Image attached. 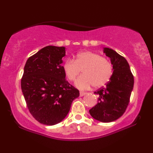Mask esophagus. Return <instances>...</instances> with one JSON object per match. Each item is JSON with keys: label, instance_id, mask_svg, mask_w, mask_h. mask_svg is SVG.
<instances>
[{"label": "esophagus", "instance_id": "34e87169", "mask_svg": "<svg viewBox=\"0 0 153 153\" xmlns=\"http://www.w3.org/2000/svg\"><path fill=\"white\" fill-rule=\"evenodd\" d=\"M79 94H80V96H81V97H83V96H84L85 95V94H86V93H84V92H80V93H79Z\"/></svg>", "mask_w": 153, "mask_h": 153}]
</instances>
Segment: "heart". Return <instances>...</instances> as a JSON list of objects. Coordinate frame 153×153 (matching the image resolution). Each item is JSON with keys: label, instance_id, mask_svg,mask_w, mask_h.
Wrapping results in <instances>:
<instances>
[{"label": "heart", "instance_id": "1", "mask_svg": "<svg viewBox=\"0 0 153 153\" xmlns=\"http://www.w3.org/2000/svg\"><path fill=\"white\" fill-rule=\"evenodd\" d=\"M83 68V76L75 82V85L80 90H87L93 85L96 88L104 86L109 81L113 74L110 62L90 51L80 52L75 56L74 61L68 59L62 65L65 74L71 81L76 79Z\"/></svg>", "mask_w": 153, "mask_h": 153}]
</instances>
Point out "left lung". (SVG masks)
Listing matches in <instances>:
<instances>
[{"label": "left lung", "instance_id": "1", "mask_svg": "<svg viewBox=\"0 0 153 153\" xmlns=\"http://www.w3.org/2000/svg\"><path fill=\"white\" fill-rule=\"evenodd\" d=\"M110 58L113 74L106 86L94 93L98 102L89 110L94 119L102 123H110L123 116L128 106L134 88V76L127 60L110 48H103Z\"/></svg>", "mask_w": 153, "mask_h": 153}]
</instances>
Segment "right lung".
Returning a JSON list of instances; mask_svg holds the SVG:
<instances>
[{"mask_svg":"<svg viewBox=\"0 0 153 153\" xmlns=\"http://www.w3.org/2000/svg\"><path fill=\"white\" fill-rule=\"evenodd\" d=\"M65 47L47 46L27 60L21 81L31 115L43 125L63 120L79 91L65 80L61 64Z\"/></svg>","mask_w":153,"mask_h":153,"instance_id":"add662e5","label":"right lung"}]
</instances>
